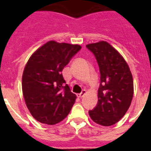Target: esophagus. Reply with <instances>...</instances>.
Returning a JSON list of instances; mask_svg holds the SVG:
<instances>
[{"instance_id": "34e87169", "label": "esophagus", "mask_w": 151, "mask_h": 151, "mask_svg": "<svg viewBox=\"0 0 151 151\" xmlns=\"http://www.w3.org/2000/svg\"><path fill=\"white\" fill-rule=\"evenodd\" d=\"M86 94H87V91H86L85 90H83L81 93H80V94H77V97H79V98H82V97H83Z\"/></svg>"}]
</instances>
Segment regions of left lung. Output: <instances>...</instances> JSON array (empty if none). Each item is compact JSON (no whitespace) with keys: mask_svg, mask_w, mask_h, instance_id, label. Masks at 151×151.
<instances>
[{"mask_svg":"<svg viewBox=\"0 0 151 151\" xmlns=\"http://www.w3.org/2000/svg\"><path fill=\"white\" fill-rule=\"evenodd\" d=\"M86 47L95 56L101 73L98 102L89 116L97 124L110 126L120 120L130 106L134 94L132 75L123 57L108 42Z\"/></svg>","mask_w":151,"mask_h":151,"instance_id":"8db88e82","label":"left lung"}]
</instances>
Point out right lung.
Instances as JSON below:
<instances>
[{
    "mask_svg": "<svg viewBox=\"0 0 151 151\" xmlns=\"http://www.w3.org/2000/svg\"><path fill=\"white\" fill-rule=\"evenodd\" d=\"M81 48L49 41L29 57L22 73V94L30 113L41 123H59L71 110L76 95L64 85L62 71Z\"/></svg>",
    "mask_w": 151,
    "mask_h": 151,
    "instance_id": "add662e5",
    "label": "right lung"
}]
</instances>
